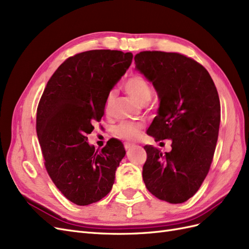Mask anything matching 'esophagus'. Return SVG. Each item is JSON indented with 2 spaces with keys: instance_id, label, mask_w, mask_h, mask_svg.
<instances>
[{
  "instance_id": "esophagus-1",
  "label": "esophagus",
  "mask_w": 249,
  "mask_h": 249,
  "mask_svg": "<svg viewBox=\"0 0 249 249\" xmlns=\"http://www.w3.org/2000/svg\"><path fill=\"white\" fill-rule=\"evenodd\" d=\"M132 146H133V143H131V142H124V148L125 149H129Z\"/></svg>"
}]
</instances>
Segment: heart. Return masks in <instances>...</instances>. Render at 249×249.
I'll return each instance as SVG.
<instances>
[{
  "label": "heart",
  "mask_w": 249,
  "mask_h": 249,
  "mask_svg": "<svg viewBox=\"0 0 249 249\" xmlns=\"http://www.w3.org/2000/svg\"><path fill=\"white\" fill-rule=\"evenodd\" d=\"M124 89L129 93L135 101L141 105H146L153 95L152 86L148 81L139 73H133L124 83ZM115 102V92L110 91L105 100L104 111L105 114L110 115L112 113L113 105ZM143 129V124L140 123L122 122L116 124L113 129L115 136L129 141H133L138 137L139 133Z\"/></svg>",
  "instance_id": "obj_1"
}]
</instances>
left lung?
<instances>
[{"label": "left lung", "instance_id": "8db88e82", "mask_svg": "<svg viewBox=\"0 0 249 249\" xmlns=\"http://www.w3.org/2000/svg\"><path fill=\"white\" fill-rule=\"evenodd\" d=\"M136 69L160 97L158 115L147 130L155 140H171L163 155L145 145L142 178L157 198L182 203L198 191L213 161L220 124V101L208 71L179 53L143 51Z\"/></svg>", "mask_w": 249, "mask_h": 249}]
</instances>
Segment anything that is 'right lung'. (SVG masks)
<instances>
[{
	"mask_svg": "<svg viewBox=\"0 0 249 249\" xmlns=\"http://www.w3.org/2000/svg\"><path fill=\"white\" fill-rule=\"evenodd\" d=\"M132 59V53L122 51L79 53L58 67L40 97L36 132L44 166L59 191L78 206L106 196L125 155L119 140L95 149L87 135L102 119L105 100Z\"/></svg>",
	"mask_w": 249,
	"mask_h": 249,
	"instance_id": "obj_1",
	"label": "right lung"
}]
</instances>
